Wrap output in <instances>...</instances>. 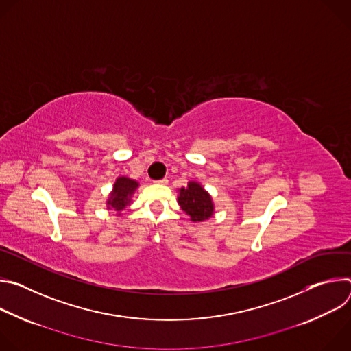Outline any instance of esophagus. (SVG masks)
Instances as JSON below:
<instances>
[{"instance_id":"34e87169","label":"esophagus","mask_w":351,"mask_h":351,"mask_svg":"<svg viewBox=\"0 0 351 351\" xmlns=\"http://www.w3.org/2000/svg\"><path fill=\"white\" fill-rule=\"evenodd\" d=\"M154 183H157V184H167V183H168V179H161V180H157V182H154Z\"/></svg>"}]
</instances>
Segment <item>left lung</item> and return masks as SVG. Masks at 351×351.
Returning <instances> with one entry per match:
<instances>
[{"label":"left lung","instance_id":"left-lung-1","mask_svg":"<svg viewBox=\"0 0 351 351\" xmlns=\"http://www.w3.org/2000/svg\"><path fill=\"white\" fill-rule=\"evenodd\" d=\"M178 204L193 222L210 219L215 213L213 195L195 180H190L186 187L178 190Z\"/></svg>","mask_w":351,"mask_h":351}]
</instances>
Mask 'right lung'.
Instances as JSON below:
<instances>
[{
    "label": "right lung",
    "instance_id": "add662e5",
    "mask_svg": "<svg viewBox=\"0 0 351 351\" xmlns=\"http://www.w3.org/2000/svg\"><path fill=\"white\" fill-rule=\"evenodd\" d=\"M138 182L128 176H118L114 182L112 190L107 198V210L115 213L117 217L122 215V211L130 206L133 194L138 189Z\"/></svg>",
    "mask_w": 351,
    "mask_h": 351
}]
</instances>
